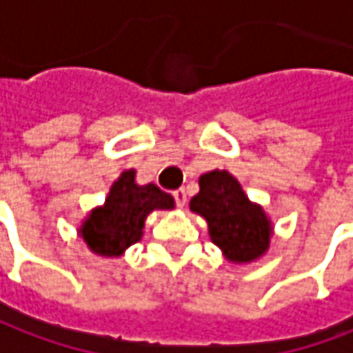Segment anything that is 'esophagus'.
<instances>
[{
    "label": "esophagus",
    "mask_w": 353,
    "mask_h": 353,
    "mask_svg": "<svg viewBox=\"0 0 353 353\" xmlns=\"http://www.w3.org/2000/svg\"><path fill=\"white\" fill-rule=\"evenodd\" d=\"M174 199H176V205L179 208H183L187 205V193L185 189H177L174 191Z\"/></svg>",
    "instance_id": "1"
}]
</instances>
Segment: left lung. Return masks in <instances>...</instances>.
Listing matches in <instances>:
<instances>
[{
    "mask_svg": "<svg viewBox=\"0 0 353 353\" xmlns=\"http://www.w3.org/2000/svg\"><path fill=\"white\" fill-rule=\"evenodd\" d=\"M201 191L189 207L207 220L212 243L234 263H251L268 249L272 228L265 210L251 203L236 177L214 170L199 177Z\"/></svg>",
    "mask_w": 353,
    "mask_h": 353,
    "instance_id": "obj_1",
    "label": "left lung"
}]
</instances>
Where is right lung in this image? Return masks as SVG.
I'll return each mask as SVG.
<instances>
[{
    "mask_svg": "<svg viewBox=\"0 0 353 353\" xmlns=\"http://www.w3.org/2000/svg\"><path fill=\"white\" fill-rule=\"evenodd\" d=\"M164 208H174V196L154 183L137 185L135 170H127L112 185L106 203L86 216L79 232L92 253L119 257L141 239L145 218L152 210Z\"/></svg>",
    "mask_w": 353,
    "mask_h": 353,
    "instance_id": "1",
    "label": "right lung"
}]
</instances>
